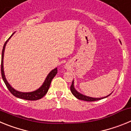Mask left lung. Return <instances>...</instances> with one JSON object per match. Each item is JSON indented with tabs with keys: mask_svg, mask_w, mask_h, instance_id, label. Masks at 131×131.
Listing matches in <instances>:
<instances>
[{
	"mask_svg": "<svg viewBox=\"0 0 131 131\" xmlns=\"http://www.w3.org/2000/svg\"><path fill=\"white\" fill-rule=\"evenodd\" d=\"M120 42H121V41H120ZM70 89H71V93H72L73 94L74 96L76 97L77 99H79V100H84V101H87V102H93V101H96V100H101V99H103V98H107V96H109L111 94H112V93L110 94L109 95L106 96H104V97H102V98H92V97L87 96L84 95V94H83L80 93V92H79L78 91L76 90L75 88V86H74L73 80L72 84H71V87H70Z\"/></svg>",
	"mask_w": 131,
	"mask_h": 131,
	"instance_id": "8db88e82",
	"label": "left lung"
}]
</instances>
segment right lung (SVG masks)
Wrapping results in <instances>:
<instances>
[{
  "instance_id": "add662e5",
  "label": "right lung",
  "mask_w": 131,
  "mask_h": 131,
  "mask_svg": "<svg viewBox=\"0 0 131 131\" xmlns=\"http://www.w3.org/2000/svg\"><path fill=\"white\" fill-rule=\"evenodd\" d=\"M14 34V33L12 35V36ZM12 36L9 38L8 40L6 41V42L4 43V47L2 48V60H1V74H2V79L4 81V83H5L6 86H7L8 89L10 92H11L14 96H15L17 98H21V99H24V100H39L40 98H42L47 93L48 91V89L50 87V83H51L52 80L53 79L54 77L56 76V75L57 74L58 70L57 68L54 69L53 70H52L48 74V75L47 76L46 79H45V81L42 83V84L38 89H37L36 91H32V92H20V91H16V89H14L12 86L9 84V83L8 82V81L6 80L5 77V74H4V50H5V47L6 45L7 42H8V40H10V38L12 37Z\"/></svg>"
}]
</instances>
